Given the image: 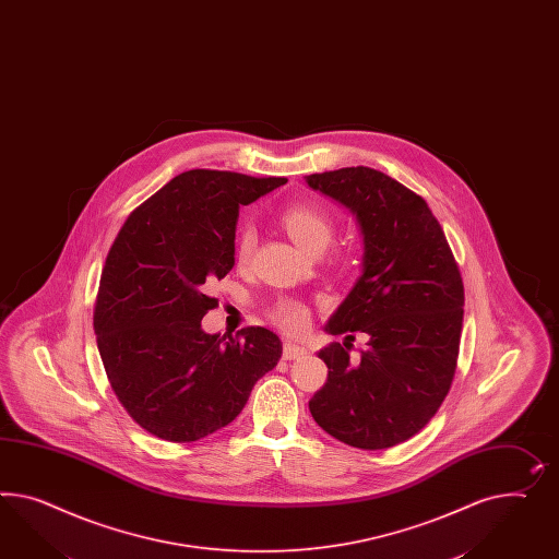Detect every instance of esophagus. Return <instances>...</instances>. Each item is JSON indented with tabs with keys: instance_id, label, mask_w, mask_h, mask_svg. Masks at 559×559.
<instances>
[{
	"instance_id": "34e87169",
	"label": "esophagus",
	"mask_w": 559,
	"mask_h": 559,
	"mask_svg": "<svg viewBox=\"0 0 559 559\" xmlns=\"http://www.w3.org/2000/svg\"><path fill=\"white\" fill-rule=\"evenodd\" d=\"M305 354H307L305 347L290 344V342H287L285 347H283V358H285V360H297V358H302Z\"/></svg>"
}]
</instances>
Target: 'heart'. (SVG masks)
Instances as JSON below:
<instances>
[{
  "mask_svg": "<svg viewBox=\"0 0 559 559\" xmlns=\"http://www.w3.org/2000/svg\"><path fill=\"white\" fill-rule=\"evenodd\" d=\"M281 222L287 229L288 236L301 246L302 250L316 254L323 252L325 246L332 240V222L325 213L319 212L311 205H290L281 215ZM257 248V234L250 226L241 227L236 238V262L246 266ZM271 319L287 333L305 332L309 323V307L299 299L283 297L271 307Z\"/></svg>",
  "mask_w": 559,
  "mask_h": 559,
  "instance_id": "obj_1",
  "label": "heart"
}]
</instances>
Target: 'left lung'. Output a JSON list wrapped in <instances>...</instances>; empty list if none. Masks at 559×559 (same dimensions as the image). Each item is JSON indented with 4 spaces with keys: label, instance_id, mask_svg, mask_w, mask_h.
Masks as SVG:
<instances>
[{
    "label": "left lung",
    "instance_id": "obj_1",
    "mask_svg": "<svg viewBox=\"0 0 559 559\" xmlns=\"http://www.w3.org/2000/svg\"><path fill=\"white\" fill-rule=\"evenodd\" d=\"M356 215L362 276L319 349L328 382L309 401L323 431L360 450H384L419 433L450 393L464 321V283L452 248L425 199L368 166L305 177ZM369 347L348 358L353 332Z\"/></svg>",
    "mask_w": 559,
    "mask_h": 559
}]
</instances>
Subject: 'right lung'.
I'll list each match as a JSON object with an SVG mask.
<instances>
[{
    "label": "right lung",
    "mask_w": 559,
    "mask_h": 559,
    "mask_svg": "<svg viewBox=\"0 0 559 559\" xmlns=\"http://www.w3.org/2000/svg\"><path fill=\"white\" fill-rule=\"evenodd\" d=\"M195 168L138 205L109 248L93 330L111 391L156 438L189 443L240 415L283 354L276 333H205L207 283L231 271L240 205L285 185Z\"/></svg>",
    "instance_id": "1"
}]
</instances>
